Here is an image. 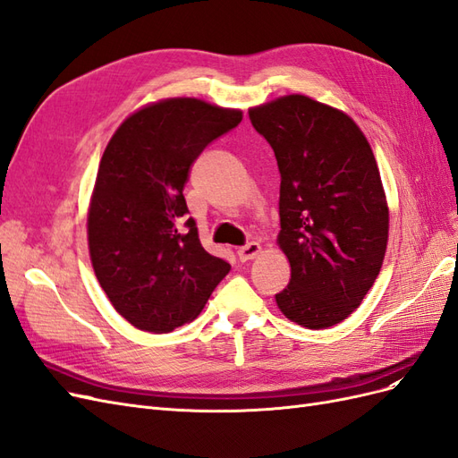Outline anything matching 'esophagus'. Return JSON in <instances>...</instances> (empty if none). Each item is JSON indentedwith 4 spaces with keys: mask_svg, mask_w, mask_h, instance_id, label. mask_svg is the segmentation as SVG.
Returning a JSON list of instances; mask_svg holds the SVG:
<instances>
[{
    "mask_svg": "<svg viewBox=\"0 0 458 458\" xmlns=\"http://www.w3.org/2000/svg\"><path fill=\"white\" fill-rule=\"evenodd\" d=\"M261 250V246L258 242H248L242 248H239V258L241 261H248V259H254Z\"/></svg>",
    "mask_w": 458,
    "mask_h": 458,
    "instance_id": "1",
    "label": "esophagus"
}]
</instances>
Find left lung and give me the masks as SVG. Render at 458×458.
<instances>
[{
	"instance_id": "1",
	"label": "left lung",
	"mask_w": 458,
	"mask_h": 458,
	"mask_svg": "<svg viewBox=\"0 0 458 458\" xmlns=\"http://www.w3.org/2000/svg\"><path fill=\"white\" fill-rule=\"evenodd\" d=\"M281 172L279 244L290 283L276 306L308 328L344 321L380 273L387 206L370 145L340 110L306 95L250 108Z\"/></svg>"
}]
</instances>
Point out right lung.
I'll return each instance as SVG.
<instances>
[{
  "label": "right lung",
  "instance_id": "1",
  "mask_svg": "<svg viewBox=\"0 0 458 458\" xmlns=\"http://www.w3.org/2000/svg\"><path fill=\"white\" fill-rule=\"evenodd\" d=\"M241 120V110L165 99L137 110L105 148L89 256L110 303L140 330L162 335L192 321L231 269L202 248L183 187L200 152Z\"/></svg>",
  "mask_w": 458,
  "mask_h": 458
}]
</instances>
